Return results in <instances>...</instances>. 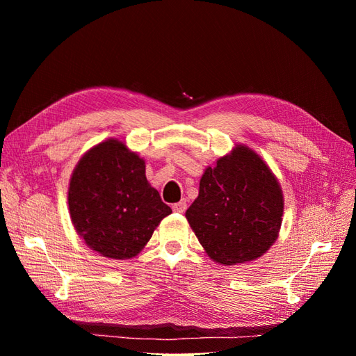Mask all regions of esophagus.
Returning a JSON list of instances; mask_svg holds the SVG:
<instances>
[{
  "label": "esophagus",
  "mask_w": 356,
  "mask_h": 356,
  "mask_svg": "<svg viewBox=\"0 0 356 356\" xmlns=\"http://www.w3.org/2000/svg\"><path fill=\"white\" fill-rule=\"evenodd\" d=\"M172 209H174L175 212L182 213V212H184V211L187 209V203H186V200H181V202H178V203H174V204H172Z\"/></svg>",
  "instance_id": "1"
}]
</instances>
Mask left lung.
Masks as SVG:
<instances>
[{"label":"left lung","instance_id":"obj_1","mask_svg":"<svg viewBox=\"0 0 356 356\" xmlns=\"http://www.w3.org/2000/svg\"><path fill=\"white\" fill-rule=\"evenodd\" d=\"M282 213V190L270 169L252 149L236 147L204 170L186 217L212 260L232 266L270 248Z\"/></svg>","mask_w":356,"mask_h":356}]
</instances>
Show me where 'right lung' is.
Here are the masks:
<instances>
[{
	"label": "right lung",
	"mask_w": 356,
	"mask_h": 356,
	"mask_svg": "<svg viewBox=\"0 0 356 356\" xmlns=\"http://www.w3.org/2000/svg\"><path fill=\"white\" fill-rule=\"evenodd\" d=\"M68 204L84 242L114 260L135 257L172 212L148 184L144 160L117 139L96 145L79 161Z\"/></svg>",
	"instance_id": "obj_1"
}]
</instances>
